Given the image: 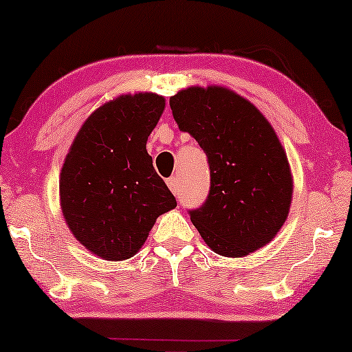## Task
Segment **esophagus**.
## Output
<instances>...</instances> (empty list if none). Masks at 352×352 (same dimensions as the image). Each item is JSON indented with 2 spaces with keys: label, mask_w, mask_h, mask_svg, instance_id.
Returning a JSON list of instances; mask_svg holds the SVG:
<instances>
[{
  "label": "esophagus",
  "mask_w": 352,
  "mask_h": 352,
  "mask_svg": "<svg viewBox=\"0 0 352 352\" xmlns=\"http://www.w3.org/2000/svg\"><path fill=\"white\" fill-rule=\"evenodd\" d=\"M168 187H170V190L173 192V194L177 195V192H179V177L177 176H171L170 179L166 181Z\"/></svg>",
  "instance_id": "34e87169"
}]
</instances>
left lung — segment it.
I'll use <instances>...</instances> for the list:
<instances>
[{"instance_id": "8db88e82", "label": "left lung", "mask_w": 352, "mask_h": 352, "mask_svg": "<svg viewBox=\"0 0 352 352\" xmlns=\"http://www.w3.org/2000/svg\"><path fill=\"white\" fill-rule=\"evenodd\" d=\"M177 126L208 157V199L190 221L221 256L242 258L276 237L288 218L293 176L266 117L224 86H190L171 96Z\"/></svg>"}]
</instances>
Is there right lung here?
<instances>
[{
	"mask_svg": "<svg viewBox=\"0 0 352 352\" xmlns=\"http://www.w3.org/2000/svg\"><path fill=\"white\" fill-rule=\"evenodd\" d=\"M163 110V96L122 94L96 109L72 142L60 170V210L96 256H134L158 216L176 206L146 148Z\"/></svg>",
	"mask_w": 352,
	"mask_h": 352,
	"instance_id": "right-lung-1",
	"label": "right lung"
}]
</instances>
